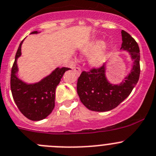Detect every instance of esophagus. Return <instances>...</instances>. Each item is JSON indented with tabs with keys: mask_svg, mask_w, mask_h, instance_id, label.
<instances>
[{
	"mask_svg": "<svg viewBox=\"0 0 156 156\" xmlns=\"http://www.w3.org/2000/svg\"><path fill=\"white\" fill-rule=\"evenodd\" d=\"M74 71L77 73V75L80 76L81 73V69L80 67H75L74 68Z\"/></svg>",
	"mask_w": 156,
	"mask_h": 156,
	"instance_id": "obj_1",
	"label": "esophagus"
}]
</instances>
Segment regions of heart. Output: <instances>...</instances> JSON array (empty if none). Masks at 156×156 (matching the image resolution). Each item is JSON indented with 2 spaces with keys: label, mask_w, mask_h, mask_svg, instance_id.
Masks as SVG:
<instances>
[{
  "label": "heart",
  "mask_w": 156,
  "mask_h": 156,
  "mask_svg": "<svg viewBox=\"0 0 156 156\" xmlns=\"http://www.w3.org/2000/svg\"><path fill=\"white\" fill-rule=\"evenodd\" d=\"M85 56H92L90 63L94 66H100L106 61L108 56V49L102 41H95L87 44L82 50Z\"/></svg>",
  "instance_id": "b5f03b06"
}]
</instances>
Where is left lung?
<instances>
[{
	"instance_id": "left-lung-1",
	"label": "left lung",
	"mask_w": 156,
	"mask_h": 156,
	"mask_svg": "<svg viewBox=\"0 0 156 156\" xmlns=\"http://www.w3.org/2000/svg\"><path fill=\"white\" fill-rule=\"evenodd\" d=\"M121 50H126L133 60L131 72L119 84H112L106 76V65L93 68L89 72L83 71L77 81V93L80 101L90 110L106 112L118 106L126 99L140 75V53L136 41L125 30H122Z\"/></svg>"
}]
</instances>
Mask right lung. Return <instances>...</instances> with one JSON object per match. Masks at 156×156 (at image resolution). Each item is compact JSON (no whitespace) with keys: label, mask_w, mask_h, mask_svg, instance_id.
<instances>
[{"label":"right lung","mask_w":156,"mask_h":156,"mask_svg":"<svg viewBox=\"0 0 156 156\" xmlns=\"http://www.w3.org/2000/svg\"><path fill=\"white\" fill-rule=\"evenodd\" d=\"M38 34V32L34 31L31 33V34ZM23 41L17 49L15 60L11 69L10 89L14 102L21 113L29 119L39 121L47 118L53 111L55 106L56 88L64 73L69 70V68L57 67L40 82L26 83L17 76L18 72L17 60L21 55Z\"/></svg>","instance_id":"obj_1"}]
</instances>
